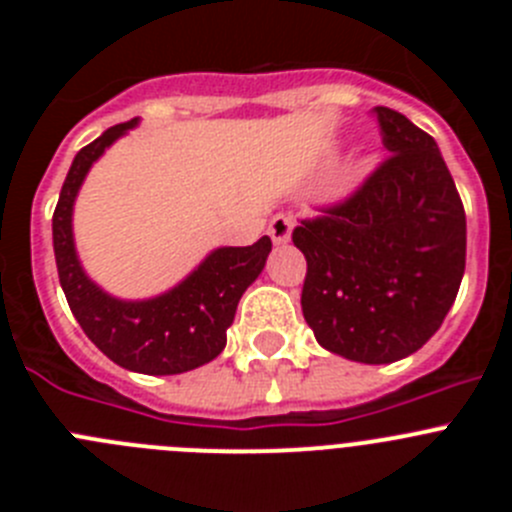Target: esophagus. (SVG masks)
<instances>
[{
	"mask_svg": "<svg viewBox=\"0 0 512 512\" xmlns=\"http://www.w3.org/2000/svg\"><path fill=\"white\" fill-rule=\"evenodd\" d=\"M292 228H295V217L287 215V212H279V215L271 217L269 223V235L274 243H287L289 235H292Z\"/></svg>",
	"mask_w": 512,
	"mask_h": 512,
	"instance_id": "obj_1",
	"label": "esophagus"
}]
</instances>
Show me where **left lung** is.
<instances>
[{"instance_id":"left-lung-1","label":"left lung","mask_w":512,"mask_h":512,"mask_svg":"<svg viewBox=\"0 0 512 512\" xmlns=\"http://www.w3.org/2000/svg\"><path fill=\"white\" fill-rule=\"evenodd\" d=\"M390 156L343 200L300 220L302 315L323 348L361 364L415 354L441 328L467 264V215L436 140L374 107Z\"/></svg>"}]
</instances>
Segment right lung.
I'll return each mask as SVG.
<instances>
[{
    "label": "right lung",
    "mask_w": 512,
    "mask_h": 512,
    "mask_svg": "<svg viewBox=\"0 0 512 512\" xmlns=\"http://www.w3.org/2000/svg\"><path fill=\"white\" fill-rule=\"evenodd\" d=\"M133 125L135 120L112 125L76 153L53 212L58 279L81 330L107 359L130 372L182 374L212 361L225 348L235 307L264 269L271 238L264 235L253 246L217 248L192 277L156 300L120 302L94 287L76 261L71 207L89 166Z\"/></svg>",
    "instance_id": "right-lung-1"
}]
</instances>
